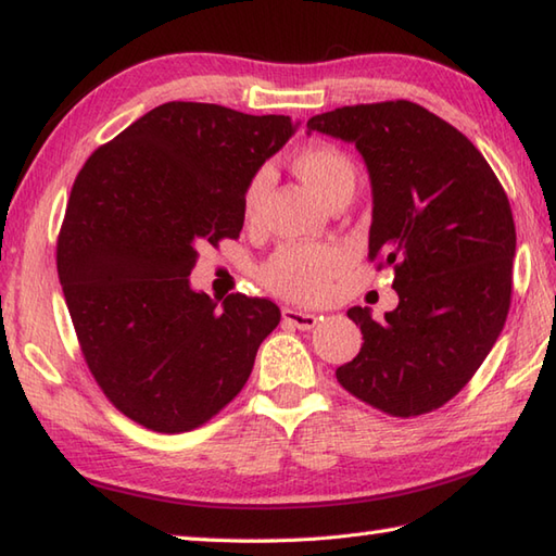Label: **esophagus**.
<instances>
[{
  "mask_svg": "<svg viewBox=\"0 0 556 556\" xmlns=\"http://www.w3.org/2000/svg\"><path fill=\"white\" fill-rule=\"evenodd\" d=\"M281 317H285L287 325L299 327V329H313L317 325V315L303 313L296 308H281Z\"/></svg>",
  "mask_w": 556,
  "mask_h": 556,
  "instance_id": "34e87169",
  "label": "esophagus"
}]
</instances>
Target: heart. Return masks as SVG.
I'll return each mask as SVG.
<instances>
[{
    "instance_id": "heart-1",
    "label": "heart",
    "mask_w": 556,
    "mask_h": 556,
    "mask_svg": "<svg viewBox=\"0 0 556 556\" xmlns=\"http://www.w3.org/2000/svg\"><path fill=\"white\" fill-rule=\"evenodd\" d=\"M293 169L301 179L308 184L315 195L329 203L344 188H356V167L349 160L346 152L334 146H313L299 152L293 160ZM269 172L260 169L245 186L243 193V215L253 219L260 205L267 195ZM346 269V253L337 245H303L291 243L281 245L279 251L269 257V263L260 271L265 287L279 296L313 303L327 296L332 281Z\"/></svg>"
}]
</instances>
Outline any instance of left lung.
Wrapping results in <instances>:
<instances>
[{"label": "left lung", "mask_w": 556, "mask_h": 556, "mask_svg": "<svg viewBox=\"0 0 556 556\" xmlns=\"http://www.w3.org/2000/svg\"><path fill=\"white\" fill-rule=\"evenodd\" d=\"M353 143L372 188L368 251L394 267L399 305L346 313L363 346L337 380L399 418L440 408L488 358L511 303L516 227L497 176L470 140L420 104H356L317 114Z\"/></svg>", "instance_id": "1"}]
</instances>
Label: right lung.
Here are the masks:
<instances>
[{
	"label": "right lung",
	"mask_w": 556,
	"mask_h": 556,
	"mask_svg": "<svg viewBox=\"0 0 556 556\" xmlns=\"http://www.w3.org/2000/svg\"><path fill=\"white\" fill-rule=\"evenodd\" d=\"M299 122L167 102L92 152L71 188L56 269L83 356L124 416L186 432L241 392L281 320L267 299L191 287L198 248L236 239L243 193Z\"/></svg>",
	"instance_id": "right-lung-1"
}]
</instances>
